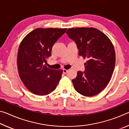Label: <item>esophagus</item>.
I'll return each instance as SVG.
<instances>
[{
	"mask_svg": "<svg viewBox=\"0 0 129 129\" xmlns=\"http://www.w3.org/2000/svg\"><path fill=\"white\" fill-rule=\"evenodd\" d=\"M68 72V70L65 69H63V73H64V74L67 73Z\"/></svg>",
	"mask_w": 129,
	"mask_h": 129,
	"instance_id": "34e87169",
	"label": "esophagus"
}]
</instances>
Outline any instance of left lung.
Wrapping results in <instances>:
<instances>
[{
  "label": "left lung",
  "mask_w": 129,
  "mask_h": 129,
  "mask_svg": "<svg viewBox=\"0 0 129 129\" xmlns=\"http://www.w3.org/2000/svg\"><path fill=\"white\" fill-rule=\"evenodd\" d=\"M66 33L76 43L78 54L87 60L85 71H78L72 80L75 90L88 97L98 94L105 88L114 71L115 53L112 43L94 28H69Z\"/></svg>",
  "instance_id": "left-lung-1"
}]
</instances>
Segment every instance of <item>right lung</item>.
Returning <instances> with one entry per match:
<instances>
[{
    "instance_id": "obj_1",
    "label": "right lung",
    "mask_w": 129,
    "mask_h": 129,
    "mask_svg": "<svg viewBox=\"0 0 129 129\" xmlns=\"http://www.w3.org/2000/svg\"><path fill=\"white\" fill-rule=\"evenodd\" d=\"M67 28H37L28 34L19 45L17 68L20 79L28 90L45 95L55 90L62 70L47 67L52 48Z\"/></svg>"
}]
</instances>
